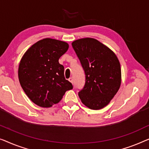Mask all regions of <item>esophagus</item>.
<instances>
[{
    "mask_svg": "<svg viewBox=\"0 0 149 149\" xmlns=\"http://www.w3.org/2000/svg\"><path fill=\"white\" fill-rule=\"evenodd\" d=\"M69 81H70L72 84H74V79H73V77H70V78L69 79Z\"/></svg>",
    "mask_w": 149,
    "mask_h": 149,
    "instance_id": "34e87169",
    "label": "esophagus"
}]
</instances>
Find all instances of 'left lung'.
Listing matches in <instances>:
<instances>
[{
    "instance_id": "left-lung-1",
    "label": "left lung",
    "mask_w": 149,
    "mask_h": 149,
    "mask_svg": "<svg viewBox=\"0 0 149 149\" xmlns=\"http://www.w3.org/2000/svg\"><path fill=\"white\" fill-rule=\"evenodd\" d=\"M86 75L78 96L91 109L106 107L119 91L121 82L120 63L114 52L96 39L85 38L72 43Z\"/></svg>"
}]
</instances>
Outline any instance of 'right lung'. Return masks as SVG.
Segmentation results:
<instances>
[{
  "label": "right lung",
  "mask_w": 149,
  "mask_h": 149,
  "mask_svg": "<svg viewBox=\"0 0 149 149\" xmlns=\"http://www.w3.org/2000/svg\"><path fill=\"white\" fill-rule=\"evenodd\" d=\"M69 49L65 42L44 38L27 50L18 68L19 81L28 98L41 107H51L73 88L58 59Z\"/></svg>",
  "instance_id": "obj_1"
}]
</instances>
